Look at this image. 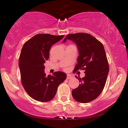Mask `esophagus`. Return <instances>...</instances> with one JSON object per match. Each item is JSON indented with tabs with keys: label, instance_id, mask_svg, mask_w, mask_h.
Returning a JSON list of instances; mask_svg holds the SVG:
<instances>
[{
	"label": "esophagus",
	"instance_id": "1",
	"mask_svg": "<svg viewBox=\"0 0 128 128\" xmlns=\"http://www.w3.org/2000/svg\"><path fill=\"white\" fill-rule=\"evenodd\" d=\"M72 78V76L71 74H68L67 75V79H70V78Z\"/></svg>",
	"mask_w": 128,
	"mask_h": 128
}]
</instances>
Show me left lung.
<instances>
[{
    "label": "left lung",
    "instance_id": "obj_1",
    "mask_svg": "<svg viewBox=\"0 0 128 128\" xmlns=\"http://www.w3.org/2000/svg\"><path fill=\"white\" fill-rule=\"evenodd\" d=\"M67 40L76 44L78 50V64L74 70H84L85 76L78 78L80 84L72 90L73 97L81 103H87L98 97L104 88L109 72V66L104 46L98 40L87 33L68 34Z\"/></svg>",
    "mask_w": 128,
    "mask_h": 128
}]
</instances>
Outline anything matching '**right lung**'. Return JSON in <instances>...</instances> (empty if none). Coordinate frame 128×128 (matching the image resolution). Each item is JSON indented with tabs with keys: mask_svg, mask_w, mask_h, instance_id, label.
I'll return each instance as SVG.
<instances>
[{
	"mask_svg": "<svg viewBox=\"0 0 128 128\" xmlns=\"http://www.w3.org/2000/svg\"><path fill=\"white\" fill-rule=\"evenodd\" d=\"M64 36L39 34L24 44L19 58L22 83L27 93L35 100L50 101L55 97L58 86L66 78L62 72H56L52 76L44 73V63L49 58L50 49Z\"/></svg>",
	"mask_w": 128,
	"mask_h": 128,
	"instance_id": "1",
	"label": "right lung"
}]
</instances>
